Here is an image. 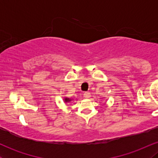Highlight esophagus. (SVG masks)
Segmentation results:
<instances>
[{
  "label": "esophagus",
  "mask_w": 158,
  "mask_h": 158,
  "mask_svg": "<svg viewBox=\"0 0 158 158\" xmlns=\"http://www.w3.org/2000/svg\"><path fill=\"white\" fill-rule=\"evenodd\" d=\"M84 97L85 98H86V99H88V98L90 97V93H89V92H85Z\"/></svg>",
  "instance_id": "esophagus-1"
}]
</instances>
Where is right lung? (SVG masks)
I'll return each instance as SVG.
<instances>
[{
  "mask_svg": "<svg viewBox=\"0 0 158 158\" xmlns=\"http://www.w3.org/2000/svg\"><path fill=\"white\" fill-rule=\"evenodd\" d=\"M63 100H64V102L66 103V104H67V103H69V102H71V101L73 100V99H72V98H68V97H65Z\"/></svg>",
  "mask_w": 158,
  "mask_h": 158,
  "instance_id": "1",
  "label": "right lung"
}]
</instances>
